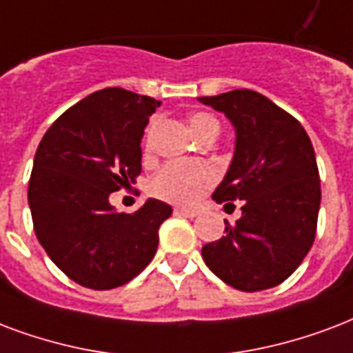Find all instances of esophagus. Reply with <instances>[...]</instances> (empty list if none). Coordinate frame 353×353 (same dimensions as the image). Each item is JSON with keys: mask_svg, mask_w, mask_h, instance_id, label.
I'll return each mask as SVG.
<instances>
[{"mask_svg": "<svg viewBox=\"0 0 353 353\" xmlns=\"http://www.w3.org/2000/svg\"><path fill=\"white\" fill-rule=\"evenodd\" d=\"M174 211H176V214H181V216H187V219H194L198 214V209H192V207H176Z\"/></svg>", "mask_w": 353, "mask_h": 353, "instance_id": "obj_1", "label": "esophagus"}]
</instances>
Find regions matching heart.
Wrapping results in <instances>:
<instances>
[{"instance_id": "1", "label": "heart", "mask_w": 353, "mask_h": 353, "mask_svg": "<svg viewBox=\"0 0 353 353\" xmlns=\"http://www.w3.org/2000/svg\"><path fill=\"white\" fill-rule=\"evenodd\" d=\"M190 129L201 137L211 129H220L216 118L209 112H194L188 118ZM216 179L211 165L201 161H172L152 177L150 192L161 200L174 203H192L200 198Z\"/></svg>"}]
</instances>
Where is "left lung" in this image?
<instances>
[{"label": "left lung", "instance_id": "obj_1", "mask_svg": "<svg viewBox=\"0 0 353 353\" xmlns=\"http://www.w3.org/2000/svg\"><path fill=\"white\" fill-rule=\"evenodd\" d=\"M224 112L236 133L235 155L212 200H244L242 216L201 248L211 272L244 292L272 289L313 246L320 177L311 139L292 114L241 88L198 98Z\"/></svg>", "mask_w": 353, "mask_h": 353}]
</instances>
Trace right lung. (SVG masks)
<instances>
[{
  "label": "right lung",
  "instance_id": "obj_1",
  "mask_svg": "<svg viewBox=\"0 0 353 353\" xmlns=\"http://www.w3.org/2000/svg\"><path fill=\"white\" fill-rule=\"evenodd\" d=\"M159 105L125 88H103L64 111L37 148L27 190L34 235L87 289L125 285L157 252L172 207L150 198L128 214L114 211L109 196L141 174L142 134Z\"/></svg>",
  "mask_w": 353,
  "mask_h": 353
}]
</instances>
